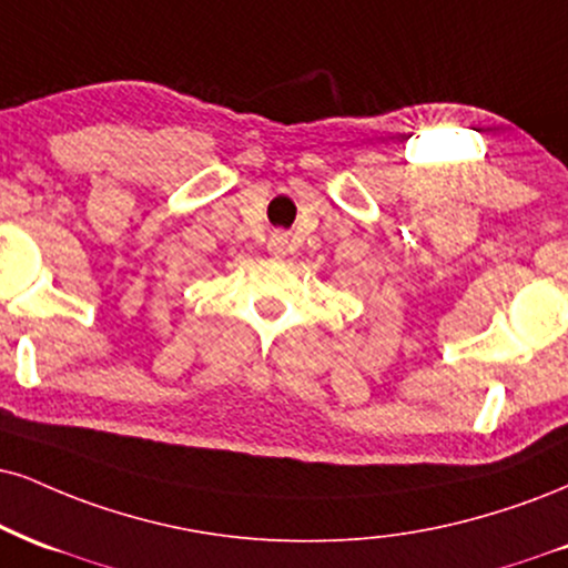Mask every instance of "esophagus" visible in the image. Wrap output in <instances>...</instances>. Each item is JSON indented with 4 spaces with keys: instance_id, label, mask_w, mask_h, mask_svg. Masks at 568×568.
<instances>
[{
    "instance_id": "1",
    "label": "esophagus",
    "mask_w": 568,
    "mask_h": 568,
    "mask_svg": "<svg viewBox=\"0 0 568 568\" xmlns=\"http://www.w3.org/2000/svg\"><path fill=\"white\" fill-rule=\"evenodd\" d=\"M285 248H288V237L285 235H275L272 237V243H270V251L275 256H283L285 254Z\"/></svg>"
}]
</instances>
